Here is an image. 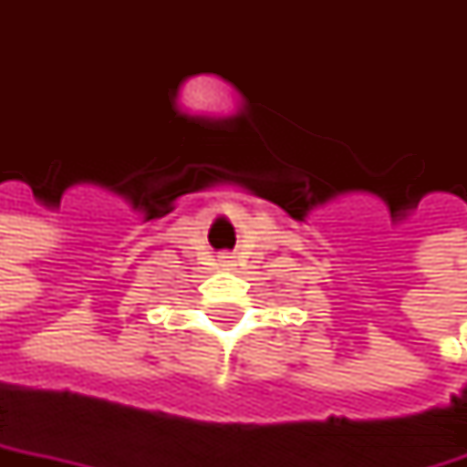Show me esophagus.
Segmentation results:
<instances>
[{
	"label": "esophagus",
	"mask_w": 467,
	"mask_h": 467,
	"mask_svg": "<svg viewBox=\"0 0 467 467\" xmlns=\"http://www.w3.org/2000/svg\"><path fill=\"white\" fill-rule=\"evenodd\" d=\"M222 258H224V261H222V266H233V261H230L233 255H222Z\"/></svg>",
	"instance_id": "1"
}]
</instances>
